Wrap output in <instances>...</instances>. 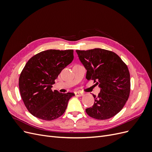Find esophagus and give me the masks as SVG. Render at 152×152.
Listing matches in <instances>:
<instances>
[{
  "mask_svg": "<svg viewBox=\"0 0 152 152\" xmlns=\"http://www.w3.org/2000/svg\"><path fill=\"white\" fill-rule=\"evenodd\" d=\"M75 96H83V93H81V92H75Z\"/></svg>",
  "mask_w": 152,
  "mask_h": 152,
  "instance_id": "34e87169",
  "label": "esophagus"
}]
</instances>
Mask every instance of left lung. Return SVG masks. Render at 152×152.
I'll return each instance as SVG.
<instances>
[{"label": "left lung", "mask_w": 152, "mask_h": 152, "mask_svg": "<svg viewBox=\"0 0 152 152\" xmlns=\"http://www.w3.org/2000/svg\"><path fill=\"white\" fill-rule=\"evenodd\" d=\"M80 61L87 70L86 79L93 80L100 87L94 103L86 108L87 114L98 120L114 117L123 108L131 89L130 73L126 63L117 54L96 48L76 50Z\"/></svg>", "instance_id": "obj_1"}]
</instances>
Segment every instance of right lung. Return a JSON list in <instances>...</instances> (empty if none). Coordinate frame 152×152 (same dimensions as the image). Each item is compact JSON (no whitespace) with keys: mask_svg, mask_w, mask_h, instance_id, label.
I'll list each match as a JSON object with an SVG mask.
<instances>
[{"mask_svg":"<svg viewBox=\"0 0 152 152\" xmlns=\"http://www.w3.org/2000/svg\"><path fill=\"white\" fill-rule=\"evenodd\" d=\"M73 59V50L49 49L31 57L19 79L21 97L28 112L37 118L53 121L65 113L73 93L51 88L58 75Z\"/></svg>","mask_w":152,"mask_h":152,"instance_id":"add662e5","label":"right lung"}]
</instances>
